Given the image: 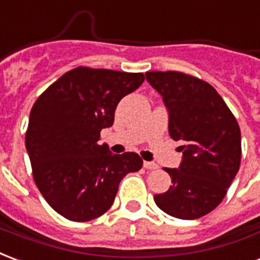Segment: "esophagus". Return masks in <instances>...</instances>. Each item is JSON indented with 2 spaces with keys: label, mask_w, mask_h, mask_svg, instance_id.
Instances as JSON below:
<instances>
[{
  "label": "esophagus",
  "mask_w": 260,
  "mask_h": 260,
  "mask_svg": "<svg viewBox=\"0 0 260 260\" xmlns=\"http://www.w3.org/2000/svg\"><path fill=\"white\" fill-rule=\"evenodd\" d=\"M144 168L147 170H155V169H158V165L155 164V162H144Z\"/></svg>",
  "instance_id": "34e87169"
}]
</instances>
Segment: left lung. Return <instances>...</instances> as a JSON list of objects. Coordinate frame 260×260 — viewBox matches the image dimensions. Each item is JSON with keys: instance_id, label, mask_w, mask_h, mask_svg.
<instances>
[{"instance_id": "left-lung-1", "label": "left lung", "mask_w": 260, "mask_h": 260, "mask_svg": "<svg viewBox=\"0 0 260 260\" xmlns=\"http://www.w3.org/2000/svg\"><path fill=\"white\" fill-rule=\"evenodd\" d=\"M145 79L162 96L183 152L177 169L165 168L172 185L155 204L177 219H200L223 201L240 169V126L209 83L180 72H147Z\"/></svg>"}]
</instances>
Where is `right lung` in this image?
<instances>
[{
  "instance_id": "obj_1",
  "label": "right lung",
  "mask_w": 260,
  "mask_h": 260,
  "mask_svg": "<svg viewBox=\"0 0 260 260\" xmlns=\"http://www.w3.org/2000/svg\"><path fill=\"white\" fill-rule=\"evenodd\" d=\"M143 73L76 68L34 102L26 132L36 185L54 210L73 221L104 215L119 183L143 168L134 152L116 155L100 145L123 96L143 84Z\"/></svg>"
}]
</instances>
